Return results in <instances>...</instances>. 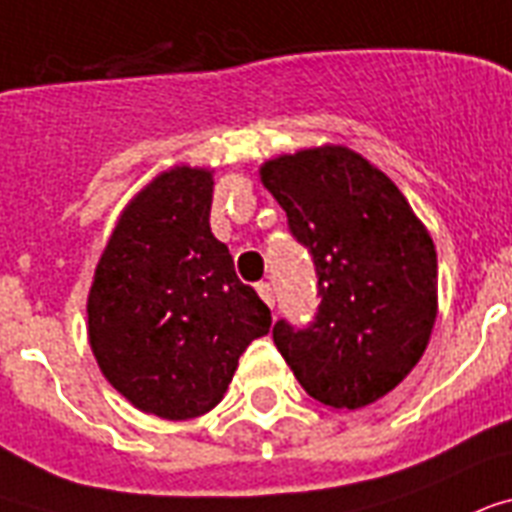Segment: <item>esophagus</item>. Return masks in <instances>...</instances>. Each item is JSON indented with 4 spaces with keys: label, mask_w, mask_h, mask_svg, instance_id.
<instances>
[{
    "label": "esophagus",
    "mask_w": 512,
    "mask_h": 512,
    "mask_svg": "<svg viewBox=\"0 0 512 512\" xmlns=\"http://www.w3.org/2000/svg\"><path fill=\"white\" fill-rule=\"evenodd\" d=\"M256 291H259L261 301H264L267 307H275V291H272V285L264 283V280H261V283L256 285Z\"/></svg>",
    "instance_id": "esophagus-1"
}]
</instances>
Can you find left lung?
<instances>
[{
    "label": "left lung",
    "mask_w": 512,
    "mask_h": 512,
    "mask_svg": "<svg viewBox=\"0 0 512 512\" xmlns=\"http://www.w3.org/2000/svg\"><path fill=\"white\" fill-rule=\"evenodd\" d=\"M318 275L307 326L277 320V350L312 398L363 408L422 358L438 307V261L398 186L360 154L320 146L261 168Z\"/></svg>",
    "instance_id": "left-lung-1"
}]
</instances>
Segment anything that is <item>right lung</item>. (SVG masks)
<instances>
[{
	"instance_id": "1",
	"label": "right lung",
	"mask_w": 512,
	"mask_h": 512,
	"mask_svg": "<svg viewBox=\"0 0 512 512\" xmlns=\"http://www.w3.org/2000/svg\"><path fill=\"white\" fill-rule=\"evenodd\" d=\"M208 170L162 173L122 211L95 269L87 334L104 376L141 411L192 419L227 392L245 347L272 326L211 232Z\"/></svg>"
}]
</instances>
